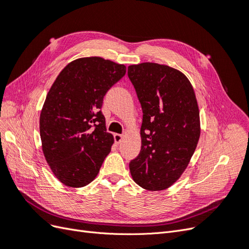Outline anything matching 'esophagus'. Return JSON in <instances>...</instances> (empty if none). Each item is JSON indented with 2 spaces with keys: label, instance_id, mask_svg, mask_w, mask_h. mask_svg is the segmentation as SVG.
Segmentation results:
<instances>
[{
  "label": "esophagus",
  "instance_id": "esophagus-1",
  "mask_svg": "<svg viewBox=\"0 0 249 249\" xmlns=\"http://www.w3.org/2000/svg\"><path fill=\"white\" fill-rule=\"evenodd\" d=\"M123 139H124V135L123 134H115L114 135V140H115L116 144H119V143L123 141Z\"/></svg>",
  "mask_w": 249,
  "mask_h": 249
}]
</instances>
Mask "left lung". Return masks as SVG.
I'll list each match as a JSON object with an SVG mask.
<instances>
[{
	"instance_id": "8db88e82",
	"label": "left lung",
	"mask_w": 249,
	"mask_h": 249,
	"mask_svg": "<svg viewBox=\"0 0 249 249\" xmlns=\"http://www.w3.org/2000/svg\"><path fill=\"white\" fill-rule=\"evenodd\" d=\"M127 76L137 92L143 119L141 150L130 163L134 182L162 191L183 175L200 136L199 109L190 81L173 67L133 64Z\"/></svg>"
}]
</instances>
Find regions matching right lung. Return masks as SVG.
Returning a JSON list of instances; mask_svg holds the SVG:
<instances>
[{
	"mask_svg": "<svg viewBox=\"0 0 249 249\" xmlns=\"http://www.w3.org/2000/svg\"><path fill=\"white\" fill-rule=\"evenodd\" d=\"M126 71L102 57L73 60L60 71L39 117L41 147L59 182L71 188L90 184L114 143L101 111L105 94Z\"/></svg>",
	"mask_w": 249,
	"mask_h": 249,
	"instance_id": "add662e5",
	"label": "right lung"
}]
</instances>
